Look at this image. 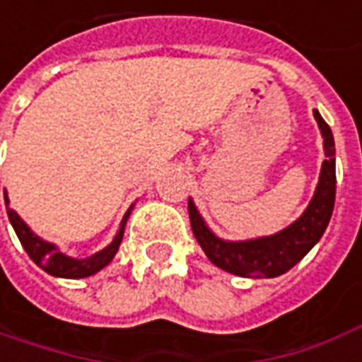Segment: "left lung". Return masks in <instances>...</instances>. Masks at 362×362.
Here are the masks:
<instances>
[{
    "label": "left lung",
    "mask_w": 362,
    "mask_h": 362,
    "mask_svg": "<svg viewBox=\"0 0 362 362\" xmlns=\"http://www.w3.org/2000/svg\"><path fill=\"white\" fill-rule=\"evenodd\" d=\"M313 118L323 138L325 159L310 205L284 230L250 240H224L206 226L193 199H189V218L197 243L221 270L243 278H276L293 268L323 236L335 205V141L317 110H313Z\"/></svg>",
    "instance_id": "8db88e82"
}]
</instances>
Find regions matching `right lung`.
Listing matches in <instances>:
<instances>
[{
    "instance_id": "add662e5",
    "label": "right lung",
    "mask_w": 362,
    "mask_h": 362,
    "mask_svg": "<svg viewBox=\"0 0 362 362\" xmlns=\"http://www.w3.org/2000/svg\"><path fill=\"white\" fill-rule=\"evenodd\" d=\"M4 197L5 206H7L9 205L7 191L4 193ZM132 209H134V205L129 206L128 213L124 214V218H122V223H119V228L118 233H116V236H114V240H112L106 248H102V250H98L96 254H92V256H86V258H72V256L62 254L61 250L57 248V244L47 243L41 236H37V234L27 226V223H25L23 218L15 213L13 209H9V206H7V216H9V223L13 226L17 238L23 244L25 252L29 254V258H31L39 268H43L47 274L57 276V278L78 280V278H88L92 274L100 272L102 268H106L110 262H112V258L116 256V252H118L119 248V243H122V238H124V228H126V223H128Z\"/></svg>"
}]
</instances>
